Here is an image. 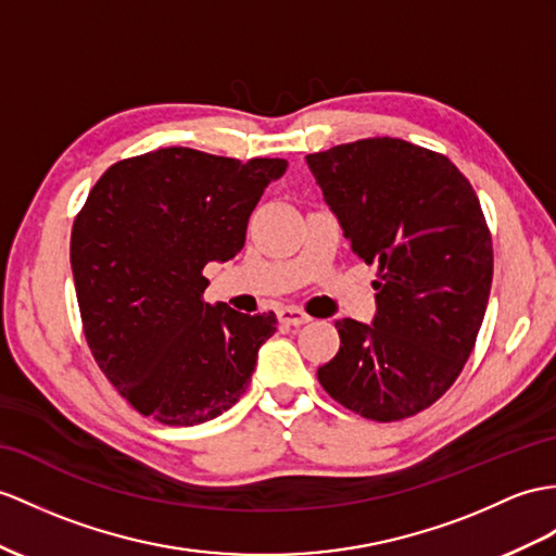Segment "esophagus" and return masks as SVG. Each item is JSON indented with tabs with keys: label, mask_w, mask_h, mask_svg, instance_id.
<instances>
[{
	"label": "esophagus",
	"mask_w": 556,
	"mask_h": 556,
	"mask_svg": "<svg viewBox=\"0 0 556 556\" xmlns=\"http://www.w3.org/2000/svg\"><path fill=\"white\" fill-rule=\"evenodd\" d=\"M278 320H280L282 325H302V323H308L311 318L304 314L302 308H296V306H282V308H278Z\"/></svg>",
	"instance_id": "34e87169"
}]
</instances>
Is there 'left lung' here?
Wrapping results in <instances>:
<instances>
[{"label":"left lung","mask_w":556,"mask_h":556,"mask_svg":"<svg viewBox=\"0 0 556 556\" xmlns=\"http://www.w3.org/2000/svg\"><path fill=\"white\" fill-rule=\"evenodd\" d=\"M351 250L377 264L372 325L342 318L318 382L344 408L396 422L437 403L477 344L493 282L479 198L453 162L403 139L306 155Z\"/></svg>","instance_id":"8db88e82"}]
</instances>
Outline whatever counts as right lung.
Wrapping results in <instances>:
<instances>
[{
    "instance_id": "right-lung-1",
    "label": "right lung",
    "mask_w": 556,
    "mask_h": 556,
    "mask_svg": "<svg viewBox=\"0 0 556 556\" xmlns=\"http://www.w3.org/2000/svg\"><path fill=\"white\" fill-rule=\"evenodd\" d=\"M286 169L174 146L115 162L89 191L71 236L79 316L93 361L137 413L193 427L245 394L276 314L210 306L202 270L242 250Z\"/></svg>"
}]
</instances>
